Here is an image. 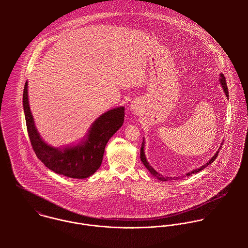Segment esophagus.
I'll list each match as a JSON object with an SVG mask.
<instances>
[{
  "label": "esophagus",
  "instance_id": "esophagus-1",
  "mask_svg": "<svg viewBox=\"0 0 248 248\" xmlns=\"http://www.w3.org/2000/svg\"><path fill=\"white\" fill-rule=\"evenodd\" d=\"M131 109L134 111V112H139L140 109V105L139 102H133V104L131 105Z\"/></svg>",
  "mask_w": 248,
  "mask_h": 248
}]
</instances>
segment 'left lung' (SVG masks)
I'll return each instance as SVG.
<instances>
[{"mask_svg":"<svg viewBox=\"0 0 248 248\" xmlns=\"http://www.w3.org/2000/svg\"><path fill=\"white\" fill-rule=\"evenodd\" d=\"M220 83H221V85H222V88H223V91H224V93H225V94H226V96L228 97V89H227V85H226V80H225V77H224V75L223 74H220ZM144 140H143V142H142L141 144V149H140V159H141L142 163L144 164V166L150 171V173L153 175V176H155V177H157L159 180H163V181H168V180H175L176 178L177 179V177H163V176H161L160 174H158L149 163H148V161H147V159H146V156H145V153H144ZM217 155H218V151L214 155V156H213L212 158L206 163V164H204L203 166H202L201 168H199V169H196V170H194V171H192V172H189V173H187L186 174V176L188 177V176H191V175H194V174H197V173H199L200 171H202V170H203L206 166H208L209 164H211L213 161L217 158Z\"/></svg>","mask_w":248,"mask_h":248,"instance_id":"8db88e82","label":"left lung"}]
</instances>
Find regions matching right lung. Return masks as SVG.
Here are the masks:
<instances>
[{"label": "right lung", "mask_w": 248, "mask_h": 248, "mask_svg": "<svg viewBox=\"0 0 248 248\" xmlns=\"http://www.w3.org/2000/svg\"><path fill=\"white\" fill-rule=\"evenodd\" d=\"M23 106L30 140L37 157L51 171L71 178H86L100 167L108 140L122 126L125 116L124 107L112 108L93 124L88 139L75 147L55 149L42 140L36 130L29 104L28 82L23 93Z\"/></svg>", "instance_id": "1"}]
</instances>
